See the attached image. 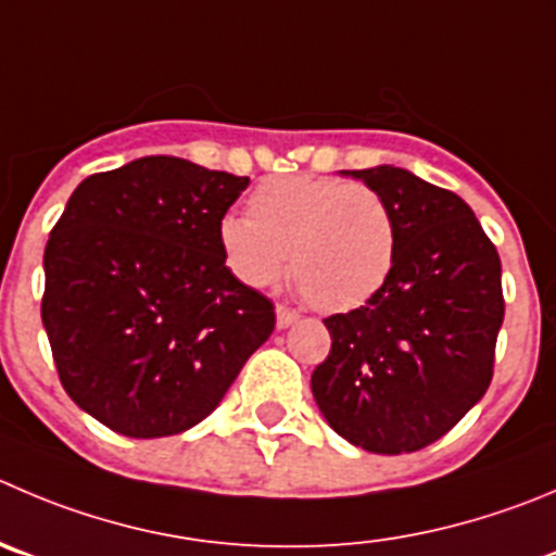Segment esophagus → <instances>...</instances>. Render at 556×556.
Listing matches in <instances>:
<instances>
[{
    "mask_svg": "<svg viewBox=\"0 0 556 556\" xmlns=\"http://www.w3.org/2000/svg\"><path fill=\"white\" fill-rule=\"evenodd\" d=\"M298 319H300V314L294 308H289V305H283V303L275 305V325L281 327V330H287V327L294 325Z\"/></svg>",
    "mask_w": 556,
    "mask_h": 556,
    "instance_id": "obj_1",
    "label": "esophagus"
}]
</instances>
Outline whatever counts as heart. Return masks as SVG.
Instances as JSON below:
<instances>
[{"label": "heart", "mask_w": 556, "mask_h": 556, "mask_svg": "<svg viewBox=\"0 0 556 556\" xmlns=\"http://www.w3.org/2000/svg\"><path fill=\"white\" fill-rule=\"evenodd\" d=\"M248 215L220 218L218 251L251 289L278 281L289 253V275L305 298L327 314H346L371 303L393 273V210L368 185L316 174L264 179Z\"/></svg>", "instance_id": "obj_1"}]
</instances>
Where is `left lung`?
Here are the masks:
<instances>
[{
    "mask_svg": "<svg viewBox=\"0 0 556 556\" xmlns=\"http://www.w3.org/2000/svg\"><path fill=\"white\" fill-rule=\"evenodd\" d=\"M390 204L399 231L382 292L327 316L332 346L311 377L321 415L368 453H415L489 390L505 298L502 264L469 204L406 168L352 172Z\"/></svg>",
    "mask_w": 556,
    "mask_h": 556,
    "instance_id": "left-lung-1",
    "label": "left lung"
}]
</instances>
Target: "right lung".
I'll use <instances>...</instances> for the list:
<instances>
[{"label":"right lung","instance_id":"right-lung-1","mask_svg":"<svg viewBox=\"0 0 556 556\" xmlns=\"http://www.w3.org/2000/svg\"><path fill=\"white\" fill-rule=\"evenodd\" d=\"M251 179L150 155L73 190L46 242L43 327L65 393L111 431L202 422L275 305L226 269L218 224Z\"/></svg>","mask_w":556,"mask_h":556}]
</instances>
